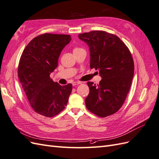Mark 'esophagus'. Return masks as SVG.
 <instances>
[{
  "label": "esophagus",
  "instance_id": "obj_1",
  "mask_svg": "<svg viewBox=\"0 0 159 159\" xmlns=\"http://www.w3.org/2000/svg\"><path fill=\"white\" fill-rule=\"evenodd\" d=\"M81 84V82H80V81H74V82L72 83V85H73V86H75V85H79Z\"/></svg>",
  "mask_w": 159,
  "mask_h": 159
}]
</instances>
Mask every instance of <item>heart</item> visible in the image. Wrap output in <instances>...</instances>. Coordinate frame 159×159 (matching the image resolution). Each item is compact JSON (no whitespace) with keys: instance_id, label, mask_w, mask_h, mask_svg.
Wrapping results in <instances>:
<instances>
[{"instance_id":"obj_1","label":"heart","mask_w":159,"mask_h":159,"mask_svg":"<svg viewBox=\"0 0 159 159\" xmlns=\"http://www.w3.org/2000/svg\"><path fill=\"white\" fill-rule=\"evenodd\" d=\"M79 49H81V48H75L74 50H79Z\"/></svg>"}]
</instances>
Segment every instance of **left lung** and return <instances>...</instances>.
Segmentation results:
<instances>
[{"label":"left lung","instance_id":"8db88e82","mask_svg":"<svg viewBox=\"0 0 159 159\" xmlns=\"http://www.w3.org/2000/svg\"><path fill=\"white\" fill-rule=\"evenodd\" d=\"M78 37L89 48L91 69L98 70L102 78L99 84L87 83L86 107L99 117H107L118 111L129 93L134 75L133 57L125 43L113 34L95 30Z\"/></svg>","mask_w":159,"mask_h":159}]
</instances>
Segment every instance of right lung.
Instances as JSON below:
<instances>
[{
    "mask_svg": "<svg viewBox=\"0 0 159 159\" xmlns=\"http://www.w3.org/2000/svg\"><path fill=\"white\" fill-rule=\"evenodd\" d=\"M70 41V35L43 34L28 43L19 61L18 75L31 107L47 117L64 109L72 91L71 84L60 85L50 77Z\"/></svg>",
    "mask_w": 159,
    "mask_h": 159,
    "instance_id": "1",
    "label": "right lung"
}]
</instances>
